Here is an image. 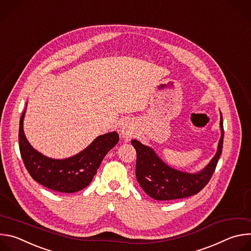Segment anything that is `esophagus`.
<instances>
[{
  "label": "esophagus",
  "mask_w": 251,
  "mask_h": 251,
  "mask_svg": "<svg viewBox=\"0 0 251 251\" xmlns=\"http://www.w3.org/2000/svg\"><path fill=\"white\" fill-rule=\"evenodd\" d=\"M120 134L125 140H129L134 134V128L128 124H124L120 128Z\"/></svg>",
  "instance_id": "esophagus-1"
}]
</instances>
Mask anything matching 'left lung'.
I'll return each instance as SVG.
<instances>
[{
    "mask_svg": "<svg viewBox=\"0 0 251 251\" xmlns=\"http://www.w3.org/2000/svg\"><path fill=\"white\" fill-rule=\"evenodd\" d=\"M221 139L218 151L210 162L200 172L187 173L167 165L149 146L138 140L131 144L136 150V177L139 185L149 197L157 201L184 199L197 195L209 182L223 152L224 121L221 113Z\"/></svg>",
    "mask_w": 251,
    "mask_h": 251,
    "instance_id": "8db88e82",
    "label": "left lung"
}]
</instances>
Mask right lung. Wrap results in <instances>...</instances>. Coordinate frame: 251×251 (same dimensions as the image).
Wrapping results in <instances>:
<instances>
[{
	"mask_svg": "<svg viewBox=\"0 0 251 251\" xmlns=\"http://www.w3.org/2000/svg\"><path fill=\"white\" fill-rule=\"evenodd\" d=\"M25 109L20 120L19 145L24 164L35 182L59 193H75L86 188L106 156L119 141L117 132L98 136L80 153L66 159L49 158L35 150L24 132Z\"/></svg>",
	"mask_w": 251,
	"mask_h": 251,
	"instance_id": "right-lung-1",
	"label": "right lung"
}]
</instances>
